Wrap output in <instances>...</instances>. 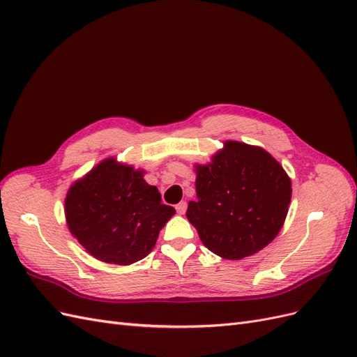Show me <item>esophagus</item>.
Here are the masks:
<instances>
[{
  "label": "esophagus",
  "mask_w": 357,
  "mask_h": 357,
  "mask_svg": "<svg viewBox=\"0 0 357 357\" xmlns=\"http://www.w3.org/2000/svg\"><path fill=\"white\" fill-rule=\"evenodd\" d=\"M176 210H177V213H178V214H185V213H186V210H188V204H186V201H181V202H178V204L176 205Z\"/></svg>",
  "instance_id": "obj_1"
}]
</instances>
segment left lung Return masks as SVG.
Listing matches in <instances>:
<instances>
[{"label": "left lung", "instance_id": "8db88e82", "mask_svg": "<svg viewBox=\"0 0 357 357\" xmlns=\"http://www.w3.org/2000/svg\"><path fill=\"white\" fill-rule=\"evenodd\" d=\"M195 171L197 201L189 202L186 215L210 252L240 261L275 238L289 211L291 181L266 150L226 142Z\"/></svg>", "mask_w": 357, "mask_h": 357}]
</instances>
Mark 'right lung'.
I'll use <instances>...</instances> for the list:
<instances>
[{"label":"right lung","mask_w":357,"mask_h":357,"mask_svg":"<svg viewBox=\"0 0 357 357\" xmlns=\"http://www.w3.org/2000/svg\"><path fill=\"white\" fill-rule=\"evenodd\" d=\"M144 171L109 158L73 183L66 198L70 232L98 261L131 265L146 257L176 210L162 204Z\"/></svg>","instance_id":"1"}]
</instances>
